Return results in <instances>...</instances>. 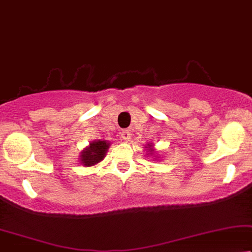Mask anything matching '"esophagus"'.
Listing matches in <instances>:
<instances>
[{
	"label": "esophagus",
	"instance_id": "obj_1",
	"mask_svg": "<svg viewBox=\"0 0 252 252\" xmlns=\"http://www.w3.org/2000/svg\"><path fill=\"white\" fill-rule=\"evenodd\" d=\"M130 136H131V133H130L129 130H123V131L121 132V137H122L124 142H128V140H130Z\"/></svg>",
	"mask_w": 252,
	"mask_h": 252
}]
</instances>
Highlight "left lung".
<instances>
[{"label":"left lung","instance_id":"8db88e82","mask_svg":"<svg viewBox=\"0 0 252 252\" xmlns=\"http://www.w3.org/2000/svg\"><path fill=\"white\" fill-rule=\"evenodd\" d=\"M147 152H149V154L154 153V149H153L152 144H147Z\"/></svg>","mask_w":252,"mask_h":252}]
</instances>
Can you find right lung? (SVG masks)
I'll return each instance as SVG.
<instances>
[{
  "label": "right lung",
  "mask_w": 252,
  "mask_h": 252,
  "mask_svg": "<svg viewBox=\"0 0 252 252\" xmlns=\"http://www.w3.org/2000/svg\"><path fill=\"white\" fill-rule=\"evenodd\" d=\"M109 143L107 140H93L90 145L83 150L80 153V163L85 167L94 166L103 160L107 151H108Z\"/></svg>",
  "instance_id": "right-lung-1"
}]
</instances>
